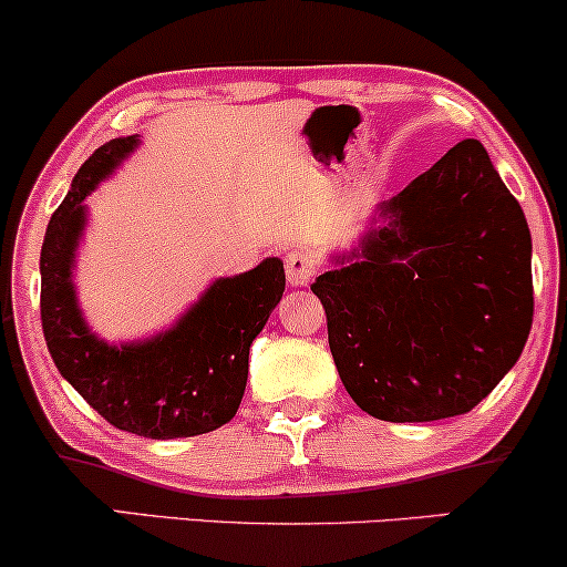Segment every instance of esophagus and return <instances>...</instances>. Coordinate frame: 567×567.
Here are the masks:
<instances>
[{
  "mask_svg": "<svg viewBox=\"0 0 567 567\" xmlns=\"http://www.w3.org/2000/svg\"><path fill=\"white\" fill-rule=\"evenodd\" d=\"M286 276L291 286H307L316 276V260L305 249H295L286 255Z\"/></svg>",
  "mask_w": 567,
  "mask_h": 567,
  "instance_id": "34e87169",
  "label": "esophagus"
}]
</instances>
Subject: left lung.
<instances>
[{"label":"left lung","instance_id":"left-lung-1","mask_svg":"<svg viewBox=\"0 0 567 567\" xmlns=\"http://www.w3.org/2000/svg\"><path fill=\"white\" fill-rule=\"evenodd\" d=\"M333 262L312 295L341 383L379 421L465 415L526 347L530 230L476 138L381 202Z\"/></svg>","mask_w":567,"mask_h":567}]
</instances>
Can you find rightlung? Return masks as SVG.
Returning <instances> with one entry per match:
<instances>
[{
	"mask_svg": "<svg viewBox=\"0 0 567 567\" xmlns=\"http://www.w3.org/2000/svg\"><path fill=\"white\" fill-rule=\"evenodd\" d=\"M138 136H121L91 155L54 209L41 244V326L54 365L115 429L146 439H184L226 425L239 410L249 347L284 297V262L268 257L239 276L218 278L157 337L107 344L91 331L75 297L73 268L83 199L115 173Z\"/></svg>",
	"mask_w": 567,
	"mask_h": 567,
	"instance_id": "add662e5",
	"label": "right lung"
}]
</instances>
